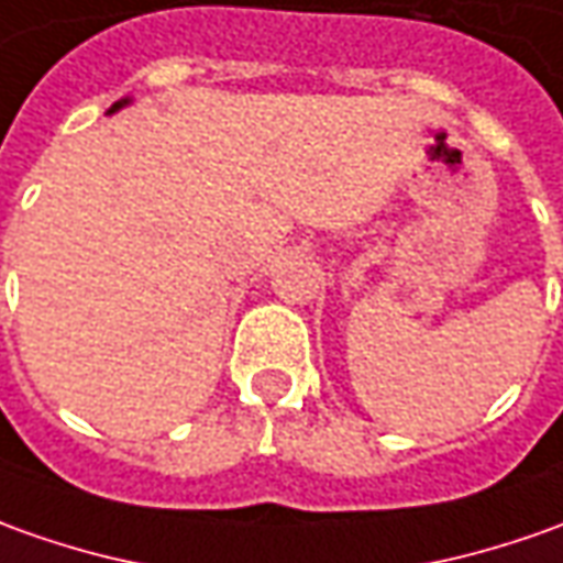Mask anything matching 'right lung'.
<instances>
[{
  "instance_id": "right-lung-1",
  "label": "right lung",
  "mask_w": 563,
  "mask_h": 563,
  "mask_svg": "<svg viewBox=\"0 0 563 563\" xmlns=\"http://www.w3.org/2000/svg\"><path fill=\"white\" fill-rule=\"evenodd\" d=\"M122 104H125V101H120V104H113V110H117V107H122Z\"/></svg>"
}]
</instances>
